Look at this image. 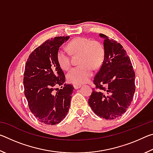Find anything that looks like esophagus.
Segmentation results:
<instances>
[{
  "mask_svg": "<svg viewBox=\"0 0 153 153\" xmlns=\"http://www.w3.org/2000/svg\"><path fill=\"white\" fill-rule=\"evenodd\" d=\"M74 87L75 89H78V88H79L80 87H81V85H79V84H74Z\"/></svg>",
  "mask_w": 153,
  "mask_h": 153,
  "instance_id": "34e87169",
  "label": "esophagus"
}]
</instances>
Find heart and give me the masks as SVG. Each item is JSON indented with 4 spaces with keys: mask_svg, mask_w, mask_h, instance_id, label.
I'll use <instances>...</instances> for the list:
<instances>
[{
    "mask_svg": "<svg viewBox=\"0 0 153 153\" xmlns=\"http://www.w3.org/2000/svg\"><path fill=\"white\" fill-rule=\"evenodd\" d=\"M67 48L74 55L80 54L79 66L72 68L67 75L69 82L82 84L92 76L93 69L101 65L105 57V49L99 42L86 37H77L67 44ZM56 61L62 69L67 70L71 67V56L68 52L60 48L56 52Z\"/></svg>",
    "mask_w": 153,
    "mask_h": 153,
    "instance_id": "obj_1",
    "label": "heart"
}]
</instances>
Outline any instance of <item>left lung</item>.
<instances>
[{
	"label": "left lung",
	"instance_id": "left-lung-1",
	"mask_svg": "<svg viewBox=\"0 0 153 153\" xmlns=\"http://www.w3.org/2000/svg\"><path fill=\"white\" fill-rule=\"evenodd\" d=\"M105 57L94 77L95 88L88 104L95 114L106 120L121 117L131 105L135 92V72L120 43L103 33Z\"/></svg>",
	"mask_w": 153,
	"mask_h": 153
}]
</instances>
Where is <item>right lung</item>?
I'll list each match as a JSON object with an SVG mask.
<instances>
[{
	"mask_svg": "<svg viewBox=\"0 0 153 153\" xmlns=\"http://www.w3.org/2000/svg\"><path fill=\"white\" fill-rule=\"evenodd\" d=\"M69 38V36H57L45 41L32 51L25 66L24 94L28 107L38 121L47 125L61 122L70 107L74 88L65 82V76L56 56Z\"/></svg>",
	"mask_w": 153,
	"mask_h": 153,
	"instance_id": "1",
	"label": "right lung"
}]
</instances>
